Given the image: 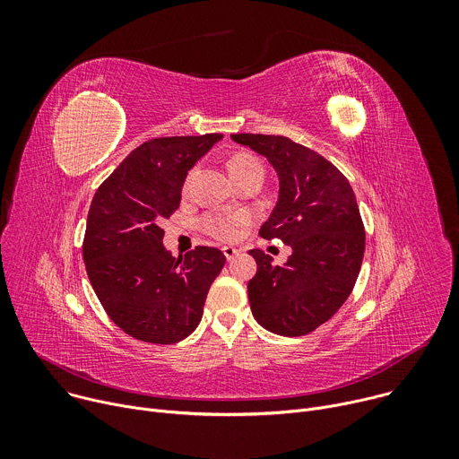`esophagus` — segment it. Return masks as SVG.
<instances>
[{
	"mask_svg": "<svg viewBox=\"0 0 459 459\" xmlns=\"http://www.w3.org/2000/svg\"><path fill=\"white\" fill-rule=\"evenodd\" d=\"M221 250H223V254H225L227 261H232V259H234V257L239 254V250H238L236 247H223Z\"/></svg>",
	"mask_w": 459,
	"mask_h": 459,
	"instance_id": "obj_1",
	"label": "esophagus"
}]
</instances>
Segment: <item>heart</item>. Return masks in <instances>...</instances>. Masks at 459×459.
Instances as JSON below:
<instances>
[{"instance_id": "obj_1", "label": "heart", "mask_w": 459, "mask_h": 459, "mask_svg": "<svg viewBox=\"0 0 459 459\" xmlns=\"http://www.w3.org/2000/svg\"><path fill=\"white\" fill-rule=\"evenodd\" d=\"M229 174L236 183L241 179L254 176V174H264V165L261 161L250 154V152H236L227 161ZM247 221L245 214H211L204 220V229L207 234H211L216 239L221 241H232L238 236L239 227Z\"/></svg>"}]
</instances>
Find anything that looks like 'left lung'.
Wrapping results in <instances>:
<instances>
[{"instance_id":"left-lung-1","label":"left lung","mask_w":459,"mask_h":459,"mask_svg":"<svg viewBox=\"0 0 459 459\" xmlns=\"http://www.w3.org/2000/svg\"><path fill=\"white\" fill-rule=\"evenodd\" d=\"M265 156L280 179L278 204L259 236L292 248L287 264L252 248L255 276L248 301L255 321L280 336H305L329 321L358 280L365 229L347 178L317 152L285 136L232 134Z\"/></svg>"}]
</instances>
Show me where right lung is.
I'll return each mask as SVG.
<instances>
[{"instance_id": "obj_1", "label": "right lung", "mask_w": 459, "mask_h": 459, "mask_svg": "<svg viewBox=\"0 0 459 459\" xmlns=\"http://www.w3.org/2000/svg\"><path fill=\"white\" fill-rule=\"evenodd\" d=\"M223 134L172 136L130 152L96 190L83 239L91 285L123 333L172 345L200 325L212 281L225 265L214 247L174 257L160 223L179 207L188 170Z\"/></svg>"}]
</instances>
